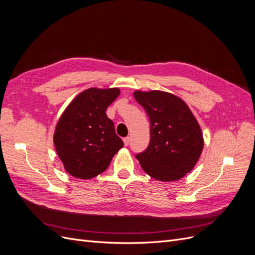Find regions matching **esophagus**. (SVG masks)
<instances>
[{
	"instance_id": "esophagus-1",
	"label": "esophagus",
	"mask_w": 255,
	"mask_h": 255,
	"mask_svg": "<svg viewBox=\"0 0 255 255\" xmlns=\"http://www.w3.org/2000/svg\"><path fill=\"white\" fill-rule=\"evenodd\" d=\"M123 142H125V145H128V143H129V138L128 137H126V138H123Z\"/></svg>"
}]
</instances>
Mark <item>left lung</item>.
Wrapping results in <instances>:
<instances>
[{
	"label": "left lung",
	"mask_w": 255,
	"mask_h": 255,
	"mask_svg": "<svg viewBox=\"0 0 255 255\" xmlns=\"http://www.w3.org/2000/svg\"><path fill=\"white\" fill-rule=\"evenodd\" d=\"M150 119V143L137 154L143 171L153 179L172 182L190 172L201 156V128L181 98L160 90L134 91Z\"/></svg>",
	"instance_id": "1"
}]
</instances>
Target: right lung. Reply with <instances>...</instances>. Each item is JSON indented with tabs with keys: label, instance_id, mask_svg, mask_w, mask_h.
Instances as JSON below:
<instances>
[{
	"label": "right lung",
	"instance_id": "add662e5",
	"mask_svg": "<svg viewBox=\"0 0 255 255\" xmlns=\"http://www.w3.org/2000/svg\"><path fill=\"white\" fill-rule=\"evenodd\" d=\"M119 95V88L92 87L76 96L61 114L53 141L70 175L89 180L104 172L123 146L106 116L107 107Z\"/></svg>",
	"mask_w": 255,
	"mask_h": 255
}]
</instances>
